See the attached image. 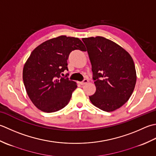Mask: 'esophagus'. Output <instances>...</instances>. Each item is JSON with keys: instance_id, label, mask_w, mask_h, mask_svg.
<instances>
[{"instance_id": "34e87169", "label": "esophagus", "mask_w": 156, "mask_h": 156, "mask_svg": "<svg viewBox=\"0 0 156 156\" xmlns=\"http://www.w3.org/2000/svg\"><path fill=\"white\" fill-rule=\"evenodd\" d=\"M88 81H88V79H83V81H81V82H80V84H81V85H85V84H86Z\"/></svg>"}]
</instances>
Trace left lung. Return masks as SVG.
I'll return each instance as SVG.
<instances>
[{
	"mask_svg": "<svg viewBox=\"0 0 156 156\" xmlns=\"http://www.w3.org/2000/svg\"><path fill=\"white\" fill-rule=\"evenodd\" d=\"M96 87L90 100L106 112L121 107L134 90L136 75L131 55L115 42L101 36L83 38Z\"/></svg>",
	"mask_w": 156,
	"mask_h": 156,
	"instance_id": "obj_1",
	"label": "left lung"
}]
</instances>
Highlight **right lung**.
Here are the masks:
<instances>
[{
	"mask_svg": "<svg viewBox=\"0 0 156 156\" xmlns=\"http://www.w3.org/2000/svg\"><path fill=\"white\" fill-rule=\"evenodd\" d=\"M85 51L77 37L61 36L41 44L31 53L23 70V80L28 96L38 109L45 112L61 110L69 102L77 85L69 80L67 60L72 51Z\"/></svg>",
	"mask_w": 156,
	"mask_h": 156,
	"instance_id": "add662e5",
	"label": "right lung"
}]
</instances>
